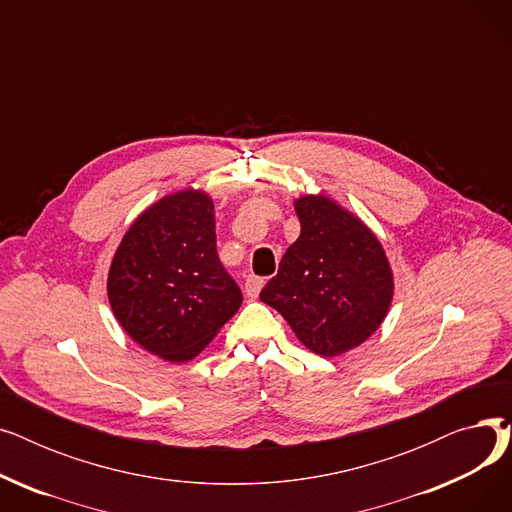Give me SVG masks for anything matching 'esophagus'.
Here are the masks:
<instances>
[{"instance_id": "1", "label": "esophagus", "mask_w": 512, "mask_h": 512, "mask_svg": "<svg viewBox=\"0 0 512 512\" xmlns=\"http://www.w3.org/2000/svg\"><path fill=\"white\" fill-rule=\"evenodd\" d=\"M261 286H263L261 278H257V276H247L245 278V292H247L249 299H257L259 297Z\"/></svg>"}]
</instances>
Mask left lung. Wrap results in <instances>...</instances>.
Listing matches in <instances>:
<instances>
[{"label":"left lung","mask_w":512,"mask_h":512,"mask_svg":"<svg viewBox=\"0 0 512 512\" xmlns=\"http://www.w3.org/2000/svg\"><path fill=\"white\" fill-rule=\"evenodd\" d=\"M107 299L122 330L164 361H193L218 336L242 294L215 251L205 191L188 186L139 213L114 253Z\"/></svg>","instance_id":"1"}]
</instances>
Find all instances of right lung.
Wrapping results in <instances>:
<instances>
[{"label":"right lung","instance_id":"right-lung-1","mask_svg":"<svg viewBox=\"0 0 512 512\" xmlns=\"http://www.w3.org/2000/svg\"><path fill=\"white\" fill-rule=\"evenodd\" d=\"M301 234L259 299L274 307L309 351L338 357L382 326L394 276L382 242L332 197L294 199Z\"/></svg>","mask_w":512,"mask_h":512}]
</instances>
